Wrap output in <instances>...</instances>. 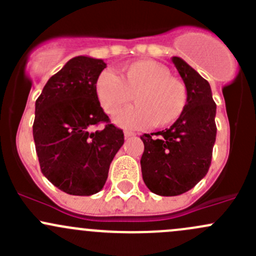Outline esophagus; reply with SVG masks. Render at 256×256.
Listing matches in <instances>:
<instances>
[{
  "instance_id": "34e87169",
  "label": "esophagus",
  "mask_w": 256,
  "mask_h": 256,
  "mask_svg": "<svg viewBox=\"0 0 256 256\" xmlns=\"http://www.w3.org/2000/svg\"><path fill=\"white\" fill-rule=\"evenodd\" d=\"M124 135H125V138H132V136H135V134H134L132 131H125V132H124Z\"/></svg>"
}]
</instances>
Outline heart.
<instances>
[{
  "mask_svg": "<svg viewBox=\"0 0 256 256\" xmlns=\"http://www.w3.org/2000/svg\"><path fill=\"white\" fill-rule=\"evenodd\" d=\"M95 94L105 112H118L131 100L134 106L115 116L124 128H164L178 120L187 106V89L170 70L151 59L124 64L118 74L104 70L95 80Z\"/></svg>",
  "mask_w": 256,
  "mask_h": 256,
  "instance_id": "1",
  "label": "heart"
}]
</instances>
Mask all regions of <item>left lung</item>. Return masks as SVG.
Segmentation results:
<instances>
[{
    "label": "left lung",
    "mask_w": 256,
    "mask_h": 256,
    "mask_svg": "<svg viewBox=\"0 0 256 256\" xmlns=\"http://www.w3.org/2000/svg\"><path fill=\"white\" fill-rule=\"evenodd\" d=\"M172 62L187 89V106L170 128L141 136L144 182L164 197L192 190L207 174L216 136L210 85L182 58L172 56Z\"/></svg>",
    "instance_id": "obj_1"
}]
</instances>
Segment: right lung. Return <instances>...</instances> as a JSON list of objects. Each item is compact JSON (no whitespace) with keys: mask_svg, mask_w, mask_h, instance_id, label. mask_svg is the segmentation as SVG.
I'll return each mask as SVG.
<instances>
[{"mask_svg":"<svg viewBox=\"0 0 256 256\" xmlns=\"http://www.w3.org/2000/svg\"><path fill=\"white\" fill-rule=\"evenodd\" d=\"M104 68L102 59L74 56L49 78L36 102L33 138L40 170L68 194L100 192L124 144L122 130L109 124L95 94V80ZM99 122L107 125L92 132Z\"/></svg>","mask_w":256,"mask_h":256,"instance_id":"add662e5","label":"right lung"}]
</instances>
